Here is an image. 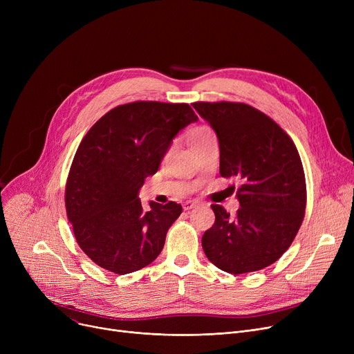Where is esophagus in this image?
<instances>
[{"label":"esophagus","mask_w":354,"mask_h":354,"mask_svg":"<svg viewBox=\"0 0 354 354\" xmlns=\"http://www.w3.org/2000/svg\"><path fill=\"white\" fill-rule=\"evenodd\" d=\"M196 208V202H192V201H187L183 203V211H191Z\"/></svg>","instance_id":"obj_1"}]
</instances>
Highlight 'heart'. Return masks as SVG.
I'll use <instances>...</instances> for the list:
<instances>
[{"label":"heart","instance_id":"b5f03b06","mask_svg":"<svg viewBox=\"0 0 354 354\" xmlns=\"http://www.w3.org/2000/svg\"><path fill=\"white\" fill-rule=\"evenodd\" d=\"M209 135H212V132H211V130H209L208 127H194V129H191L189 132L187 133V140H188L189 146L192 147L194 145H196V143L201 142L203 138H207V136H209Z\"/></svg>","mask_w":354,"mask_h":354}]
</instances>
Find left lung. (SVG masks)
Returning a JSON list of instances; mask_svg holds the SVG:
<instances>
[{"label": "left lung", "mask_w": 354, "mask_h": 354, "mask_svg": "<svg viewBox=\"0 0 354 354\" xmlns=\"http://www.w3.org/2000/svg\"><path fill=\"white\" fill-rule=\"evenodd\" d=\"M215 130L219 174L241 180L235 216L212 205L215 222L202 236L209 261L231 274L263 270L291 245L306 212V178L291 138L263 111L244 103L192 104Z\"/></svg>", "instance_id": "1"}]
</instances>
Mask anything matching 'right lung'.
<instances>
[{"mask_svg": "<svg viewBox=\"0 0 354 354\" xmlns=\"http://www.w3.org/2000/svg\"><path fill=\"white\" fill-rule=\"evenodd\" d=\"M196 120L187 103L135 102L111 109L91 126L70 167L66 211L93 263L123 275L160 254L182 207L151 201L146 211L139 189L158 172L174 138Z\"/></svg>", "mask_w": 354, "mask_h": 354, "instance_id": "add662e5", "label": "right lung"}]
</instances>
